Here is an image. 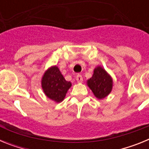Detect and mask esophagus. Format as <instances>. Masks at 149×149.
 I'll list each match as a JSON object with an SVG mask.
<instances>
[{"label":"esophagus","mask_w":149,"mask_h":149,"mask_svg":"<svg viewBox=\"0 0 149 149\" xmlns=\"http://www.w3.org/2000/svg\"><path fill=\"white\" fill-rule=\"evenodd\" d=\"M76 80H77V81L78 83H82L83 82V77L81 74H77V76H76Z\"/></svg>","instance_id":"34e87169"}]
</instances>
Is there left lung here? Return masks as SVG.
<instances>
[{"mask_svg": "<svg viewBox=\"0 0 149 149\" xmlns=\"http://www.w3.org/2000/svg\"><path fill=\"white\" fill-rule=\"evenodd\" d=\"M87 84L98 99H102L108 95L113 88L112 78L101 66L95 68L93 77L88 80Z\"/></svg>", "mask_w": 149, "mask_h": 149, "instance_id": "1", "label": "left lung"}]
</instances>
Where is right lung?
Segmentation results:
<instances>
[{
  "instance_id": "obj_1",
  "label": "right lung",
  "mask_w": 149,
  "mask_h": 149,
  "mask_svg": "<svg viewBox=\"0 0 149 149\" xmlns=\"http://www.w3.org/2000/svg\"><path fill=\"white\" fill-rule=\"evenodd\" d=\"M72 83L66 81L58 67L52 66L45 72L42 79V87L45 94L56 102L63 101Z\"/></svg>"
}]
</instances>
